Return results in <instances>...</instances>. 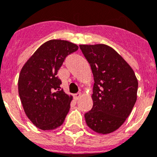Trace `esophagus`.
<instances>
[{"mask_svg":"<svg viewBox=\"0 0 157 157\" xmlns=\"http://www.w3.org/2000/svg\"><path fill=\"white\" fill-rule=\"evenodd\" d=\"M81 95H82V94L80 93V92H79V93H77V94H75V95H74V98H75V100H78V98H80V97H81Z\"/></svg>","mask_w":157,"mask_h":157,"instance_id":"obj_1","label":"esophagus"}]
</instances>
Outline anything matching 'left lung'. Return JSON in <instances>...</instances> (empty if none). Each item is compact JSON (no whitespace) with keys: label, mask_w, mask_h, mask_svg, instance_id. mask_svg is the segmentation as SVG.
Returning <instances> with one entry per match:
<instances>
[{"label":"left lung","mask_w":157,"mask_h":157,"mask_svg":"<svg viewBox=\"0 0 157 157\" xmlns=\"http://www.w3.org/2000/svg\"><path fill=\"white\" fill-rule=\"evenodd\" d=\"M94 77L93 106L85 114L94 132L108 134L119 129L137 99L138 80L130 65L113 48L104 44H80Z\"/></svg>","instance_id":"left-lung-1"}]
</instances>
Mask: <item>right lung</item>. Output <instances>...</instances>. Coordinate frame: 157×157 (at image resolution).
Masks as SVG:
<instances>
[{"label": "right lung", "mask_w": 157, "mask_h": 157, "mask_svg": "<svg viewBox=\"0 0 157 157\" xmlns=\"http://www.w3.org/2000/svg\"><path fill=\"white\" fill-rule=\"evenodd\" d=\"M78 49L68 41L52 39L41 44L25 62L18 78V93L25 114L41 130L61 126L72 95L60 90L57 73L67 55Z\"/></svg>", "instance_id": "add662e5"}]
</instances>
